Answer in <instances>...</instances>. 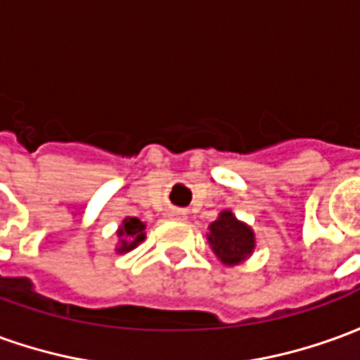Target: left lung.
Here are the masks:
<instances>
[{"label":"left lung","mask_w":360,"mask_h":360,"mask_svg":"<svg viewBox=\"0 0 360 360\" xmlns=\"http://www.w3.org/2000/svg\"><path fill=\"white\" fill-rule=\"evenodd\" d=\"M206 240L210 250L226 267H236L253 255L255 232L250 224L240 220L230 208L222 210L214 222L208 226Z\"/></svg>","instance_id":"left-lung-1"}]
</instances>
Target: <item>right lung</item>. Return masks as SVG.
Masks as SVG:
<instances>
[{
  "instance_id": "add662e5",
  "label": "right lung",
  "mask_w": 360,
  "mask_h": 360,
  "mask_svg": "<svg viewBox=\"0 0 360 360\" xmlns=\"http://www.w3.org/2000/svg\"><path fill=\"white\" fill-rule=\"evenodd\" d=\"M117 238H119V243L115 248L117 253H127V251L134 250L146 240V224L138 218L127 216L117 230Z\"/></svg>"
}]
</instances>
